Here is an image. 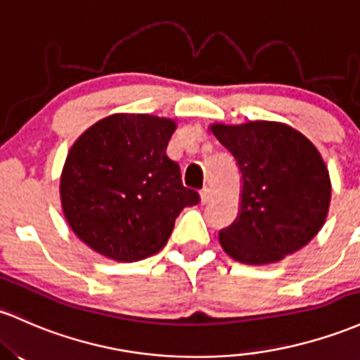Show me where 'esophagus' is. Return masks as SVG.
Here are the masks:
<instances>
[{"label": "esophagus", "mask_w": 360, "mask_h": 360, "mask_svg": "<svg viewBox=\"0 0 360 360\" xmlns=\"http://www.w3.org/2000/svg\"><path fill=\"white\" fill-rule=\"evenodd\" d=\"M200 201H201V205H207L208 201H210V189H208V188L201 189V193H200Z\"/></svg>", "instance_id": "1"}]
</instances>
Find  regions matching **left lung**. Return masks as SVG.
I'll return each mask as SVG.
<instances>
[{
  "label": "left lung",
  "instance_id": "1",
  "mask_svg": "<svg viewBox=\"0 0 360 360\" xmlns=\"http://www.w3.org/2000/svg\"><path fill=\"white\" fill-rule=\"evenodd\" d=\"M213 136L238 162L240 210L222 229V250L246 264L276 263L321 231L331 181L321 153L285 122L210 124Z\"/></svg>",
  "mask_w": 360,
  "mask_h": 360
}]
</instances>
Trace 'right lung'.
<instances>
[{
	"instance_id": "obj_1",
	"label": "right lung",
	"mask_w": 360,
	"mask_h": 360,
	"mask_svg": "<svg viewBox=\"0 0 360 360\" xmlns=\"http://www.w3.org/2000/svg\"><path fill=\"white\" fill-rule=\"evenodd\" d=\"M176 121L110 114L78 136L66 157L59 195L66 222L90 250L114 262L159 252L176 217L200 201L165 153Z\"/></svg>"
}]
</instances>
